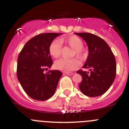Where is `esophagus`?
Here are the masks:
<instances>
[{"instance_id":"obj_1","label":"esophagus","mask_w":129,"mask_h":129,"mask_svg":"<svg viewBox=\"0 0 129 129\" xmlns=\"http://www.w3.org/2000/svg\"><path fill=\"white\" fill-rule=\"evenodd\" d=\"M65 74L67 75H68V76H71V75L74 74V73L73 72H65Z\"/></svg>"}]
</instances>
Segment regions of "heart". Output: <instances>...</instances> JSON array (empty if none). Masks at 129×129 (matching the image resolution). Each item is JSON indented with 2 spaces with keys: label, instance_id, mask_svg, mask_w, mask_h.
Wrapping results in <instances>:
<instances>
[{
  "label": "heart",
  "instance_id": "obj_1",
  "mask_svg": "<svg viewBox=\"0 0 129 129\" xmlns=\"http://www.w3.org/2000/svg\"><path fill=\"white\" fill-rule=\"evenodd\" d=\"M61 43H64L74 49L73 55L83 59L85 57V50L83 48L82 40L76 35H69L58 40H53L49 46V53L53 57L57 58L61 55ZM80 66V61L77 59H60L55 61L54 67L57 70L70 72L76 70Z\"/></svg>",
  "mask_w": 129,
  "mask_h": 129
}]
</instances>
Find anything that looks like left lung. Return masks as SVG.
<instances>
[{"mask_svg":"<svg viewBox=\"0 0 129 129\" xmlns=\"http://www.w3.org/2000/svg\"><path fill=\"white\" fill-rule=\"evenodd\" d=\"M87 44L88 55L83 68L89 72L78 70L82 76L79 87L83 94L97 97L105 94L111 86L116 74V59L104 40L90 33H75Z\"/></svg>","mask_w":129,"mask_h":129,"instance_id":"obj_1","label":"left lung"}]
</instances>
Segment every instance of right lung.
<instances>
[{"label": "right lung", "instance_id": "1", "mask_svg": "<svg viewBox=\"0 0 129 129\" xmlns=\"http://www.w3.org/2000/svg\"><path fill=\"white\" fill-rule=\"evenodd\" d=\"M62 34L46 33L36 35L25 44L17 59V76L22 88L30 98L44 101L54 94L62 76L59 70H45L53 61L49 46L55 37Z\"/></svg>", "mask_w": 129, "mask_h": 129}]
</instances>
